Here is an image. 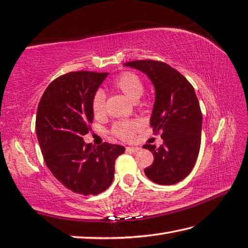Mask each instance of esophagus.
Segmentation results:
<instances>
[{
    "label": "esophagus",
    "instance_id": "1",
    "mask_svg": "<svg viewBox=\"0 0 248 248\" xmlns=\"http://www.w3.org/2000/svg\"><path fill=\"white\" fill-rule=\"evenodd\" d=\"M125 150H127V152H129V153H139V152H140V147H127L125 148Z\"/></svg>",
    "mask_w": 248,
    "mask_h": 248
}]
</instances>
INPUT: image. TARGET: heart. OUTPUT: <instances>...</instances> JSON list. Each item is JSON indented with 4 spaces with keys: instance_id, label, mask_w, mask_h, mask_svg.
I'll use <instances>...</instances> for the list:
<instances>
[{
    "instance_id": "1",
    "label": "heart",
    "mask_w": 248,
    "mask_h": 248,
    "mask_svg": "<svg viewBox=\"0 0 248 248\" xmlns=\"http://www.w3.org/2000/svg\"><path fill=\"white\" fill-rule=\"evenodd\" d=\"M114 86L119 89L131 101H138L143 94L144 84L140 76L132 72H124L116 77ZM105 93L103 90H98L92 96L91 108L95 117H100L105 111ZM140 128L139 120L123 121L115 124L114 133L123 140L132 139L134 133Z\"/></svg>"
}]
</instances>
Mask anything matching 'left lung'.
<instances>
[{
	"label": "left lung",
	"instance_id": "left-lung-1",
	"mask_svg": "<svg viewBox=\"0 0 248 248\" xmlns=\"http://www.w3.org/2000/svg\"><path fill=\"white\" fill-rule=\"evenodd\" d=\"M124 65L144 73L155 88L150 125L156 133L161 131L163 145L143 146L154 155L145 175L159 185H174L190 174L200 150L202 114L195 89L167 63L139 60Z\"/></svg>",
	"mask_w": 248,
	"mask_h": 248
}]
</instances>
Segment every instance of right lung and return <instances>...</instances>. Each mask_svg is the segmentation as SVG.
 <instances>
[{"mask_svg": "<svg viewBox=\"0 0 248 248\" xmlns=\"http://www.w3.org/2000/svg\"><path fill=\"white\" fill-rule=\"evenodd\" d=\"M108 73L71 72L47 87L36 113V135L44 160L63 186L79 195H99L114 178L121 145L93 147L84 142L93 121L92 96Z\"/></svg>", "mask_w": 248, "mask_h": 248, "instance_id": "add662e5", "label": "right lung"}]
</instances>
